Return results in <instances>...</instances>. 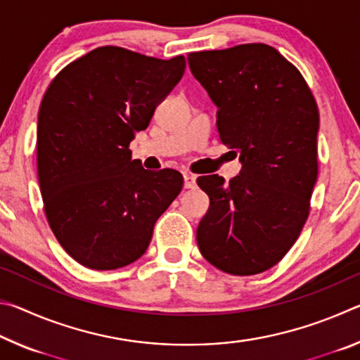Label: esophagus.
Masks as SVG:
<instances>
[{
  "instance_id": "esophagus-1",
  "label": "esophagus",
  "mask_w": 360,
  "mask_h": 360,
  "mask_svg": "<svg viewBox=\"0 0 360 360\" xmlns=\"http://www.w3.org/2000/svg\"><path fill=\"white\" fill-rule=\"evenodd\" d=\"M184 187L186 188H195L197 187V178L193 174L184 173Z\"/></svg>"
}]
</instances>
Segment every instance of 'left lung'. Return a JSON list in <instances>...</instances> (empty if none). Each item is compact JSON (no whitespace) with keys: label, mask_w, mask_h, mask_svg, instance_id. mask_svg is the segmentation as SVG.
<instances>
[{"label":"left lung","mask_w":360,"mask_h":360,"mask_svg":"<svg viewBox=\"0 0 360 360\" xmlns=\"http://www.w3.org/2000/svg\"><path fill=\"white\" fill-rule=\"evenodd\" d=\"M187 60L217 106L219 138L243 165L229 184L219 174L197 179L210 197L197 229L200 252L229 275H257L288 254L308 219L318 105L300 71L262 42Z\"/></svg>","instance_id":"1"}]
</instances>
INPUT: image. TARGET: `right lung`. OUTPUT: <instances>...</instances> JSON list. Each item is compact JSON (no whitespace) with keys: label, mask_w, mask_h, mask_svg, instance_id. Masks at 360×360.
Wrapping results in <instances>:
<instances>
[{"label":"right lung","mask_w":360,"mask_h":360,"mask_svg":"<svg viewBox=\"0 0 360 360\" xmlns=\"http://www.w3.org/2000/svg\"><path fill=\"white\" fill-rule=\"evenodd\" d=\"M186 58L160 60L105 46L53 77L38 114V179L60 245L92 270H115L148 249L178 197L182 174L149 172L130 143L181 81Z\"/></svg>","instance_id":"add662e5"}]
</instances>
